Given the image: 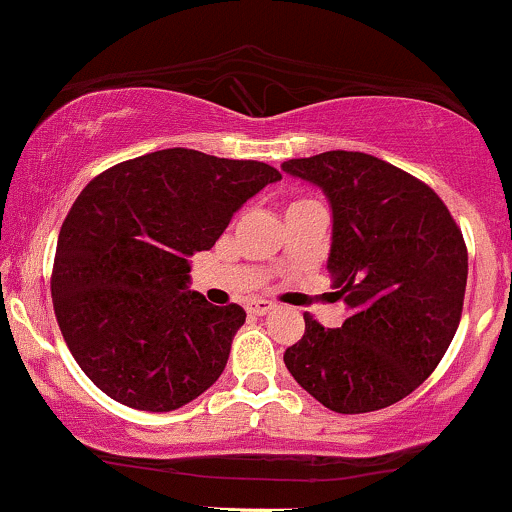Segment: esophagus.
I'll return each mask as SVG.
<instances>
[{"label":"esophagus","instance_id":"obj_1","mask_svg":"<svg viewBox=\"0 0 512 512\" xmlns=\"http://www.w3.org/2000/svg\"><path fill=\"white\" fill-rule=\"evenodd\" d=\"M245 310H248L250 315H267L269 310H274V305L269 301H262V298H252V301L245 305Z\"/></svg>","mask_w":512,"mask_h":512}]
</instances>
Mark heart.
I'll return each instance as SVG.
<instances>
[{
    "label": "heart",
    "instance_id": "obj_1",
    "mask_svg": "<svg viewBox=\"0 0 512 512\" xmlns=\"http://www.w3.org/2000/svg\"><path fill=\"white\" fill-rule=\"evenodd\" d=\"M301 202H303V199H301ZM293 204H296V202H293Z\"/></svg>",
    "mask_w": 512,
    "mask_h": 512
}]
</instances>
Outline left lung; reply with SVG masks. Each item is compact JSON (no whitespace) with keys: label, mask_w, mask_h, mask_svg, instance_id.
Returning a JSON list of instances; mask_svg holds the SVG:
<instances>
[{"label":"left lung","mask_w":512,"mask_h":512,"mask_svg":"<svg viewBox=\"0 0 512 512\" xmlns=\"http://www.w3.org/2000/svg\"><path fill=\"white\" fill-rule=\"evenodd\" d=\"M332 207V286L349 308L337 330L305 313L284 363L337 414H366L414 392L436 370L460 325L467 248L431 187L361 151L281 163Z\"/></svg>","instance_id":"left-lung-1"}]
</instances>
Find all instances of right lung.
<instances>
[{
    "mask_svg": "<svg viewBox=\"0 0 512 512\" xmlns=\"http://www.w3.org/2000/svg\"><path fill=\"white\" fill-rule=\"evenodd\" d=\"M276 180L260 161L163 149L88 182L57 240L52 305L98 390L132 409L173 411L219 380L245 310L190 291L187 257Z\"/></svg>",
    "mask_w": 512,
    "mask_h": 512,
    "instance_id": "obj_1",
    "label": "right lung"
}]
</instances>
